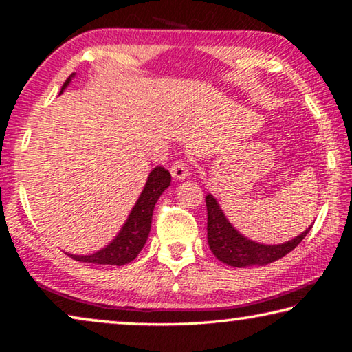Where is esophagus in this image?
<instances>
[{
	"label": "esophagus",
	"mask_w": 352,
	"mask_h": 352,
	"mask_svg": "<svg viewBox=\"0 0 352 352\" xmlns=\"http://www.w3.org/2000/svg\"><path fill=\"white\" fill-rule=\"evenodd\" d=\"M170 174L175 178V180H184V178H186L189 174L188 164L184 163L183 160H175L174 164H172V168H170Z\"/></svg>",
	"instance_id": "1"
}]
</instances>
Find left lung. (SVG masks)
Returning <instances> with one entry per match:
<instances>
[{"label":"left lung","instance_id":"1","mask_svg":"<svg viewBox=\"0 0 352 352\" xmlns=\"http://www.w3.org/2000/svg\"><path fill=\"white\" fill-rule=\"evenodd\" d=\"M205 201L208 211V243H210L212 254L223 264L231 267L242 269V267L252 265H267L270 262L281 259L298 247V243L305 239L312 228L311 225L292 241L278 243V245H267V243L254 242L241 234L226 219L214 195L208 194Z\"/></svg>","mask_w":352,"mask_h":352}]
</instances>
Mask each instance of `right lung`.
Masks as SVG:
<instances>
[{
    "instance_id": "add662e5",
    "label": "right lung",
    "mask_w": 352,
    "mask_h": 352,
    "mask_svg": "<svg viewBox=\"0 0 352 352\" xmlns=\"http://www.w3.org/2000/svg\"><path fill=\"white\" fill-rule=\"evenodd\" d=\"M74 76L76 73L68 77L58 94L67 90ZM170 180L172 178L169 170H166L162 166H157L148 174L138 200H136L135 206L132 208L127 220L121 226L115 239L91 254H67L76 261L93 262V264L102 265H124L127 262H132L140 254L142 247H144L148 233H151L155 204L158 201L160 195L169 188Z\"/></svg>"
}]
</instances>
